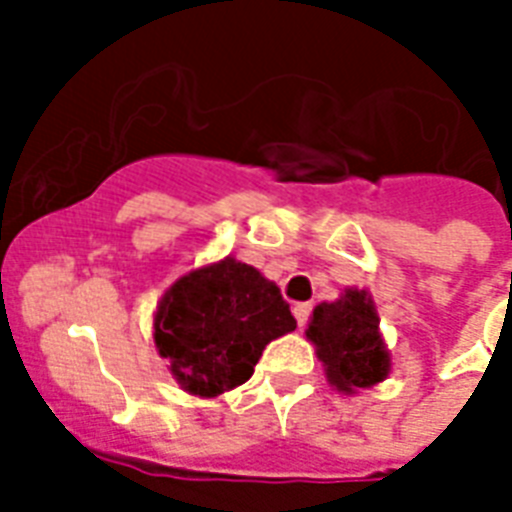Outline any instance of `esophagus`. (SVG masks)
Returning a JSON list of instances; mask_svg holds the SVG:
<instances>
[{"label": "esophagus", "mask_w": 512, "mask_h": 512, "mask_svg": "<svg viewBox=\"0 0 512 512\" xmlns=\"http://www.w3.org/2000/svg\"><path fill=\"white\" fill-rule=\"evenodd\" d=\"M292 313H295V319L300 327H305L308 324V316H311V305L308 303H297L295 308H292Z\"/></svg>", "instance_id": "obj_1"}]
</instances>
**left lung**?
<instances>
[{"label":"left lung","instance_id":"left-lung-1","mask_svg":"<svg viewBox=\"0 0 512 512\" xmlns=\"http://www.w3.org/2000/svg\"><path fill=\"white\" fill-rule=\"evenodd\" d=\"M305 337L316 348L327 382L342 396L372 388L390 374V350L366 289L348 287L332 303L316 305Z\"/></svg>","mask_w":512,"mask_h":512}]
</instances>
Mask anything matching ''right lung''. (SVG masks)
<instances>
[{
  "mask_svg": "<svg viewBox=\"0 0 512 512\" xmlns=\"http://www.w3.org/2000/svg\"><path fill=\"white\" fill-rule=\"evenodd\" d=\"M279 287L236 257L183 273L154 313V342L177 385L215 398L244 385L265 345L295 332Z\"/></svg>",
  "mask_w": 512,
  "mask_h": 512,
  "instance_id": "add662e5",
  "label": "right lung"
}]
</instances>
